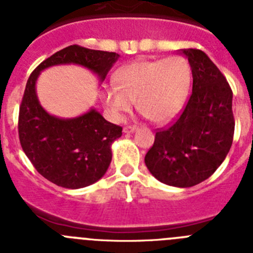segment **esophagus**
Segmentation results:
<instances>
[{
  "instance_id": "34e87169",
  "label": "esophagus",
  "mask_w": 253,
  "mask_h": 253,
  "mask_svg": "<svg viewBox=\"0 0 253 253\" xmlns=\"http://www.w3.org/2000/svg\"><path fill=\"white\" fill-rule=\"evenodd\" d=\"M135 130H137V126H135V125H128V126H124V129H123L124 133H134Z\"/></svg>"
}]
</instances>
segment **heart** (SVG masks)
Masks as SVG:
<instances>
[{
	"label": "heart",
	"mask_w": 253,
	"mask_h": 253,
	"mask_svg": "<svg viewBox=\"0 0 253 253\" xmlns=\"http://www.w3.org/2000/svg\"><path fill=\"white\" fill-rule=\"evenodd\" d=\"M115 87L102 92L105 105L116 119L133 109L157 124L171 122L182 109L191 84V67L181 55L139 59L114 75Z\"/></svg>",
	"instance_id": "b5f03b06"
}]
</instances>
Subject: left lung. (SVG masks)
Returning <instances> with one entry per match:
<instances>
[{
  "instance_id": "left-lung-1",
  "label": "left lung",
  "mask_w": 253,
  "mask_h": 253,
  "mask_svg": "<svg viewBox=\"0 0 253 253\" xmlns=\"http://www.w3.org/2000/svg\"><path fill=\"white\" fill-rule=\"evenodd\" d=\"M193 72V93L181 115L158 129L144 162L163 184L191 187L213 175L231 149L233 92L204 51L184 49Z\"/></svg>"
}]
</instances>
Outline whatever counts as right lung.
<instances>
[{"label": "right lung", "mask_w": 253, "mask_h": 253, "mask_svg": "<svg viewBox=\"0 0 253 253\" xmlns=\"http://www.w3.org/2000/svg\"><path fill=\"white\" fill-rule=\"evenodd\" d=\"M118 58L114 51L69 45L42 62L26 82L19 113L20 143L35 169L58 186L81 189L99 181L110 166L111 144L122 137L123 128L95 109L72 119L50 115L38 100V77L49 67L80 64L102 82Z\"/></svg>", "instance_id": "right-lung-1"}]
</instances>
